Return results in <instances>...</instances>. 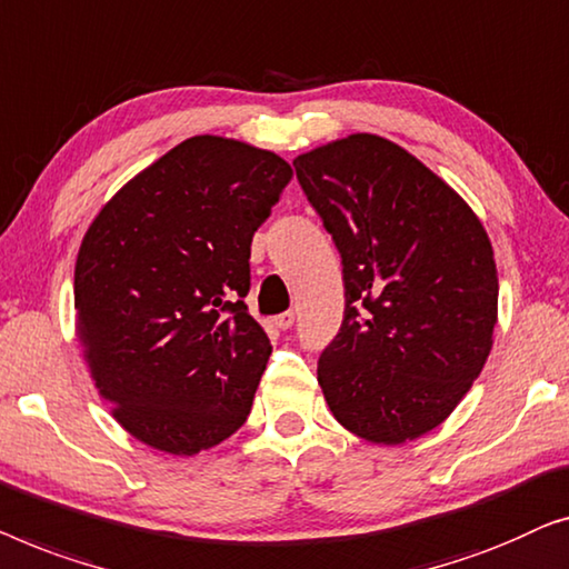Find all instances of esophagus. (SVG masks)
<instances>
[{
  "mask_svg": "<svg viewBox=\"0 0 569 569\" xmlns=\"http://www.w3.org/2000/svg\"><path fill=\"white\" fill-rule=\"evenodd\" d=\"M293 322H296V315H293V311H283V315L273 317V325L278 327V330H291Z\"/></svg>",
  "mask_w": 569,
  "mask_h": 569,
  "instance_id": "34e87169",
  "label": "esophagus"
}]
</instances>
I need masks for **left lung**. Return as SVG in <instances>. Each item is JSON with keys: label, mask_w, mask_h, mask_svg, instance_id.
<instances>
[{"label": "left lung", "mask_w": 569, "mask_h": 569, "mask_svg": "<svg viewBox=\"0 0 569 569\" xmlns=\"http://www.w3.org/2000/svg\"><path fill=\"white\" fill-rule=\"evenodd\" d=\"M342 258L346 311L317 381L335 420L379 446L430 433L492 350L498 268L471 206L399 143L350 133L293 159Z\"/></svg>", "instance_id": "obj_1"}]
</instances>
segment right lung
Returning <instances> with one entry per match:
<instances>
[{
  "label": "right lung",
  "mask_w": 569,
  "mask_h": 569,
  "mask_svg": "<svg viewBox=\"0 0 569 569\" xmlns=\"http://www.w3.org/2000/svg\"><path fill=\"white\" fill-rule=\"evenodd\" d=\"M293 170L276 151L190 136L100 208L74 268L77 340L136 441L196 456L244 426L270 358L250 317V244Z\"/></svg>",
  "instance_id": "right-lung-1"
}]
</instances>
